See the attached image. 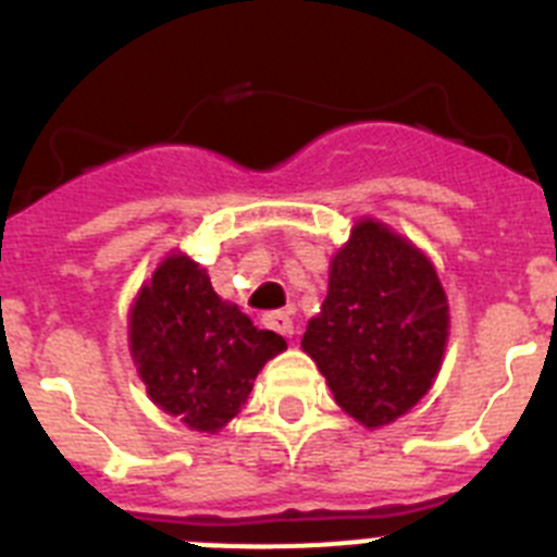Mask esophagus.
<instances>
[{"instance_id": "34e87169", "label": "esophagus", "mask_w": 557, "mask_h": 557, "mask_svg": "<svg viewBox=\"0 0 557 557\" xmlns=\"http://www.w3.org/2000/svg\"><path fill=\"white\" fill-rule=\"evenodd\" d=\"M264 326L284 334V337H293V318H289V312H284V309H275V312L264 314Z\"/></svg>"}]
</instances>
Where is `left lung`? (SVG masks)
Listing matches in <instances>:
<instances>
[{"mask_svg":"<svg viewBox=\"0 0 557 557\" xmlns=\"http://www.w3.org/2000/svg\"><path fill=\"white\" fill-rule=\"evenodd\" d=\"M446 337L449 304L430 259L382 223L354 225L301 339L334 401L368 430L391 424L432 387Z\"/></svg>","mask_w":557,"mask_h":557,"instance_id":"obj_1","label":"left lung"}]
</instances>
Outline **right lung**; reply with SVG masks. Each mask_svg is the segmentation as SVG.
<instances>
[{"mask_svg": "<svg viewBox=\"0 0 557 557\" xmlns=\"http://www.w3.org/2000/svg\"><path fill=\"white\" fill-rule=\"evenodd\" d=\"M287 339L256 329L223 301L189 256H166L131 312V351L156 405L189 430L218 432L253 387L256 373Z\"/></svg>", "mask_w": 557, "mask_h": 557, "instance_id": "right-lung-1", "label": "right lung"}]
</instances>
